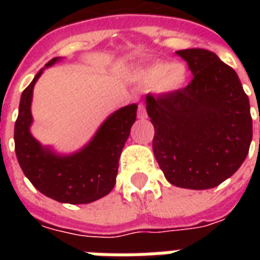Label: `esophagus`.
I'll list each match as a JSON object with an SVG mask.
<instances>
[{"label":"esophagus","instance_id":"esophagus-1","mask_svg":"<svg viewBox=\"0 0 260 260\" xmlns=\"http://www.w3.org/2000/svg\"><path fill=\"white\" fill-rule=\"evenodd\" d=\"M138 116H139V118H146V117H147V110H146V106L143 105V104H139Z\"/></svg>","mask_w":260,"mask_h":260}]
</instances>
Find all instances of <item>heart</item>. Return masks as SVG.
Instances as JSON below:
<instances>
[{"instance_id":"obj_1","label":"heart","mask_w":260,"mask_h":260,"mask_svg":"<svg viewBox=\"0 0 260 260\" xmlns=\"http://www.w3.org/2000/svg\"><path fill=\"white\" fill-rule=\"evenodd\" d=\"M143 81L150 85L159 83L163 91H177L185 86L187 81V70L181 63L156 62L143 73Z\"/></svg>"}]
</instances>
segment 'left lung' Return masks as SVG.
<instances>
[{
    "label": "left lung",
    "mask_w": 260,
    "mask_h": 260,
    "mask_svg": "<svg viewBox=\"0 0 260 260\" xmlns=\"http://www.w3.org/2000/svg\"><path fill=\"white\" fill-rule=\"evenodd\" d=\"M193 79L171 93L147 94L152 150L171 185L216 187L244 162L252 140L248 95L236 71L209 50L177 51Z\"/></svg>",
    "instance_id": "1"
}]
</instances>
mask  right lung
<instances>
[{"instance_id":"1","label":"right lung","mask_w":260,"mask_h":260,"mask_svg":"<svg viewBox=\"0 0 260 260\" xmlns=\"http://www.w3.org/2000/svg\"><path fill=\"white\" fill-rule=\"evenodd\" d=\"M58 59H51L46 67ZM43 71L21 94L14 124V150L21 170L30 183L47 197L66 204H89L104 197L116 183L118 159L136 121L138 105L124 106L108 117L93 140L70 156H58L43 148L29 132L34 86Z\"/></svg>"}]
</instances>
